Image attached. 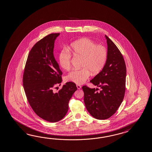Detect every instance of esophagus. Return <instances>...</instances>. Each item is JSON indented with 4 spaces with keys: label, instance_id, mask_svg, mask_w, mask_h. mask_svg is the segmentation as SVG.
<instances>
[{
    "label": "esophagus",
    "instance_id": "1",
    "mask_svg": "<svg viewBox=\"0 0 152 152\" xmlns=\"http://www.w3.org/2000/svg\"><path fill=\"white\" fill-rule=\"evenodd\" d=\"M77 88H78V89H80L81 88V86L80 85H78V84H77Z\"/></svg>",
    "mask_w": 152,
    "mask_h": 152
}]
</instances>
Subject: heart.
<instances>
[{"label": "heart", "mask_w": 152, "mask_h": 152, "mask_svg": "<svg viewBox=\"0 0 152 152\" xmlns=\"http://www.w3.org/2000/svg\"><path fill=\"white\" fill-rule=\"evenodd\" d=\"M69 50L75 56L83 58L81 67L79 70H73L67 75L66 80L77 84H82L88 79L90 72L99 73L102 70L107 60V48L99 45L91 39L83 38L73 42ZM71 54L63 50L59 54V64L64 70L68 71L71 67Z\"/></svg>", "instance_id": "1"}]
</instances>
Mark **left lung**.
Returning <instances> with one entry per match:
<instances>
[{
  "instance_id": "left-lung-1",
  "label": "left lung",
  "mask_w": 152,
  "mask_h": 152,
  "mask_svg": "<svg viewBox=\"0 0 152 152\" xmlns=\"http://www.w3.org/2000/svg\"><path fill=\"white\" fill-rule=\"evenodd\" d=\"M107 43V60L102 70L90 82L101 88L83 86L85 107L92 117L104 120L112 116L123 102L126 68L122 54L115 44L105 35Z\"/></svg>"
}]
</instances>
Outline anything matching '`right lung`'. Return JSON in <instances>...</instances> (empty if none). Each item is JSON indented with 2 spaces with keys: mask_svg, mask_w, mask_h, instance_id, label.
Listing matches in <instances>:
<instances>
[{
  "mask_svg": "<svg viewBox=\"0 0 152 152\" xmlns=\"http://www.w3.org/2000/svg\"><path fill=\"white\" fill-rule=\"evenodd\" d=\"M60 33H52L37 42L28 54L23 76V85L30 106L44 120L55 123L63 119L68 103L77 90L75 83L67 82L58 92L62 74L53 56L54 43Z\"/></svg>",
  "mask_w": 152,
  "mask_h": 152,
  "instance_id": "right-lung-1",
  "label": "right lung"
}]
</instances>
